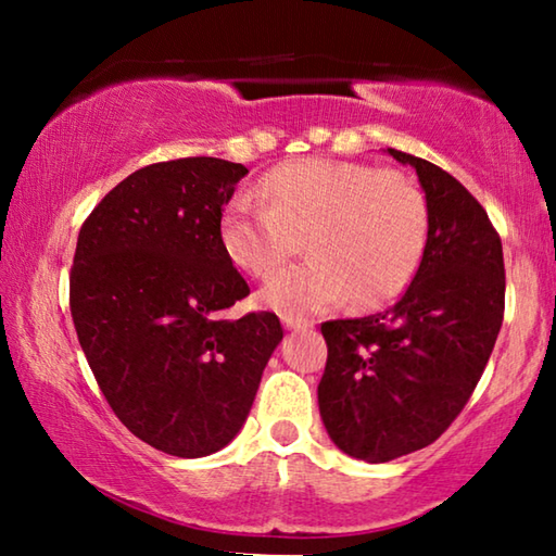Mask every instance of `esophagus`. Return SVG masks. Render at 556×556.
<instances>
[{
  "label": "esophagus",
  "instance_id": "34e87169",
  "mask_svg": "<svg viewBox=\"0 0 556 556\" xmlns=\"http://www.w3.org/2000/svg\"><path fill=\"white\" fill-rule=\"evenodd\" d=\"M314 324L308 321H301V318H285V328L287 331H308Z\"/></svg>",
  "mask_w": 556,
  "mask_h": 556
}]
</instances>
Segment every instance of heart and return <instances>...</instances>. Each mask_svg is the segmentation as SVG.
<instances>
[{
	"label": "heart",
	"instance_id": "b5f03b06",
	"mask_svg": "<svg viewBox=\"0 0 556 556\" xmlns=\"http://www.w3.org/2000/svg\"><path fill=\"white\" fill-rule=\"evenodd\" d=\"M265 203L238 195L225 205L220 242L252 277L267 279L304 238L312 257L262 289L287 318H306L353 299L380 306L407 287L427 248L429 205L400 172L336 159H299L260 186Z\"/></svg>",
	"mask_w": 556,
	"mask_h": 556
}]
</instances>
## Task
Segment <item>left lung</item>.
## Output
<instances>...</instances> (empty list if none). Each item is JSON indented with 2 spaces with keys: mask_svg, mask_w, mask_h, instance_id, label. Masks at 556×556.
<instances>
[{
  "mask_svg": "<svg viewBox=\"0 0 556 556\" xmlns=\"http://www.w3.org/2000/svg\"><path fill=\"white\" fill-rule=\"evenodd\" d=\"M417 172L427 248L388 312L326 321L318 409L343 454L384 464L437 441L485 370L503 326V244L483 205L444 168L388 149Z\"/></svg>",
  "mask_w": 556,
  "mask_h": 556,
  "instance_id": "1",
  "label": "left lung"
}]
</instances>
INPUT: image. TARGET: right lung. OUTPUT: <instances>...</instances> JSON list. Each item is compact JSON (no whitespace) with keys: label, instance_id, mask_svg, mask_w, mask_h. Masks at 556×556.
Wrapping results in <instances>:
<instances>
[{"label":"right lung","instance_id":"right-lung-1","mask_svg":"<svg viewBox=\"0 0 556 556\" xmlns=\"http://www.w3.org/2000/svg\"><path fill=\"white\" fill-rule=\"evenodd\" d=\"M242 164L188 156L139 168L83 223L71 314L122 425L178 458L215 454L248 419L285 331L275 314L225 318L250 294L220 242Z\"/></svg>","mask_w":556,"mask_h":556}]
</instances>
